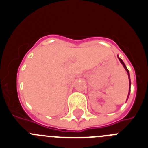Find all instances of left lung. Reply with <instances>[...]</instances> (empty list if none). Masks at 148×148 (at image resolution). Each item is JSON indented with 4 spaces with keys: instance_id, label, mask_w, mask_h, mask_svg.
<instances>
[{
    "instance_id": "1",
    "label": "left lung",
    "mask_w": 148,
    "mask_h": 148,
    "mask_svg": "<svg viewBox=\"0 0 148 148\" xmlns=\"http://www.w3.org/2000/svg\"><path fill=\"white\" fill-rule=\"evenodd\" d=\"M118 58H119V61H120V62H121V63H122V66H124V68H125V70H126V71H127V74H128V77H129V82H130V74H129V71H128V70H127V67H126L125 64V63H124V62H123V61H122V60H121L120 58H119V57H118ZM129 94H130V91H129ZM129 94H128V97H129Z\"/></svg>"
}]
</instances>
